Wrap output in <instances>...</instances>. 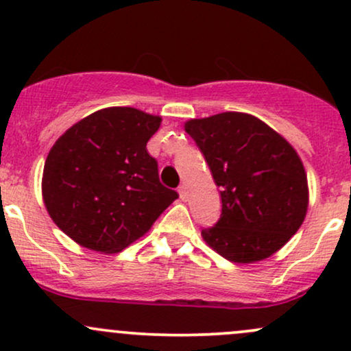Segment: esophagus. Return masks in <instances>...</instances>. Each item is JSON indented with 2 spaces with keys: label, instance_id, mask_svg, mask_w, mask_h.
<instances>
[{
  "label": "esophagus",
  "instance_id": "obj_1",
  "mask_svg": "<svg viewBox=\"0 0 351 351\" xmlns=\"http://www.w3.org/2000/svg\"><path fill=\"white\" fill-rule=\"evenodd\" d=\"M178 193H180V198L183 201L188 198V189H186V186H184V184H183V186L178 188Z\"/></svg>",
  "mask_w": 351,
  "mask_h": 351
}]
</instances>
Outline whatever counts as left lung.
Returning <instances> with one entry per match:
<instances>
[{"mask_svg": "<svg viewBox=\"0 0 351 351\" xmlns=\"http://www.w3.org/2000/svg\"><path fill=\"white\" fill-rule=\"evenodd\" d=\"M221 188V217L201 236L224 259H267L299 231L308 184L295 148L257 117L223 112L184 123Z\"/></svg>", "mask_w": 351, "mask_h": 351, "instance_id": "obj_1", "label": "left lung"}]
</instances>
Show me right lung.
<instances>
[{"mask_svg":"<svg viewBox=\"0 0 351 351\" xmlns=\"http://www.w3.org/2000/svg\"><path fill=\"white\" fill-rule=\"evenodd\" d=\"M162 117L134 107L87 115L56 140L44 163L43 201L82 247L114 254L150 231L178 198L163 186L147 143Z\"/></svg>","mask_w":351,"mask_h":351,"instance_id":"add662e5","label":"right lung"}]
</instances>
